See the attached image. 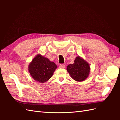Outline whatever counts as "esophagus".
I'll return each instance as SVG.
<instances>
[{"label":"esophagus","instance_id":"34e87169","mask_svg":"<svg viewBox=\"0 0 120 120\" xmlns=\"http://www.w3.org/2000/svg\"><path fill=\"white\" fill-rule=\"evenodd\" d=\"M59 67L60 68H65V65L64 64H60L59 66Z\"/></svg>","mask_w":120,"mask_h":120}]
</instances>
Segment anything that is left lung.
Instances as JSON below:
<instances>
[{"mask_svg": "<svg viewBox=\"0 0 120 120\" xmlns=\"http://www.w3.org/2000/svg\"><path fill=\"white\" fill-rule=\"evenodd\" d=\"M67 70L74 80L81 82L88 77L90 72V66L82 58L77 56L74 63L68 65Z\"/></svg>", "mask_w": 120, "mask_h": 120, "instance_id": "obj_1", "label": "left lung"}]
</instances>
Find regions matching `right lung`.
Here are the masks:
<instances>
[{
	"label": "right lung",
	"mask_w": 120,
	"mask_h": 120,
	"mask_svg": "<svg viewBox=\"0 0 120 120\" xmlns=\"http://www.w3.org/2000/svg\"><path fill=\"white\" fill-rule=\"evenodd\" d=\"M57 66L41 54H38L28 65V71L31 77L41 83H44L52 77Z\"/></svg>",
	"instance_id": "right-lung-1"
}]
</instances>
